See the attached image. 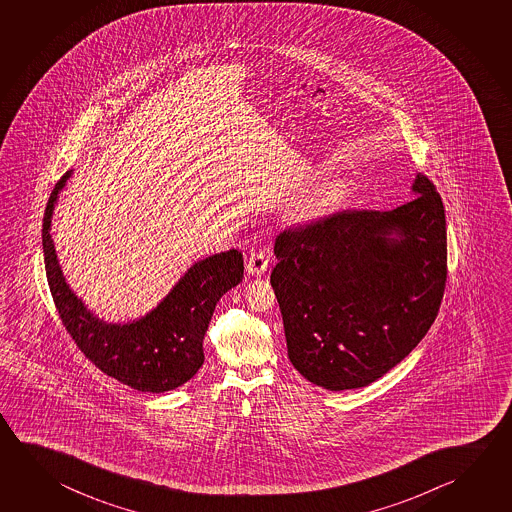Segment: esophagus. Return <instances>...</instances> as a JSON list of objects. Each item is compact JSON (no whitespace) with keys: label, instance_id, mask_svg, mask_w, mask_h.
<instances>
[{"label":"esophagus","instance_id":"1","mask_svg":"<svg viewBox=\"0 0 512 512\" xmlns=\"http://www.w3.org/2000/svg\"><path fill=\"white\" fill-rule=\"evenodd\" d=\"M269 268V255L266 252H252L246 259V271L250 275H262Z\"/></svg>","mask_w":512,"mask_h":512}]
</instances>
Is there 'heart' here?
<instances>
[{"label": "heart", "mask_w": 512, "mask_h": 512, "mask_svg": "<svg viewBox=\"0 0 512 512\" xmlns=\"http://www.w3.org/2000/svg\"><path fill=\"white\" fill-rule=\"evenodd\" d=\"M323 203H325L323 199H313V201L305 207L304 216H316L318 212H322Z\"/></svg>", "instance_id": "obj_1"}]
</instances>
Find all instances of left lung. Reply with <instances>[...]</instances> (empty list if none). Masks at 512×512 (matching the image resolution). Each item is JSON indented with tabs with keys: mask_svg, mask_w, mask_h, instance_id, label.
Segmentation results:
<instances>
[{
	"mask_svg": "<svg viewBox=\"0 0 512 512\" xmlns=\"http://www.w3.org/2000/svg\"><path fill=\"white\" fill-rule=\"evenodd\" d=\"M390 212L345 210L275 239L271 271L293 367L350 390L403 361L439 313L448 277L446 214L428 176Z\"/></svg>",
	"mask_w": 512,
	"mask_h": 512,
	"instance_id": "obj_1",
	"label": "left lung"
}]
</instances>
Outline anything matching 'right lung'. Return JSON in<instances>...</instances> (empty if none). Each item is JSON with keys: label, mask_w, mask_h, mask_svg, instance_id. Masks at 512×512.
<instances>
[{"label": "right lung", "mask_w": 512, "mask_h": 512, "mask_svg": "<svg viewBox=\"0 0 512 512\" xmlns=\"http://www.w3.org/2000/svg\"><path fill=\"white\" fill-rule=\"evenodd\" d=\"M70 174L55 183L43 217L46 278L64 329L95 367L120 383L153 394L174 390L203 365L208 323L219 298L243 280V253L230 250L199 260L162 304L136 322H102L66 284L50 235L55 201Z\"/></svg>", "instance_id": "right-lung-1"}]
</instances>
